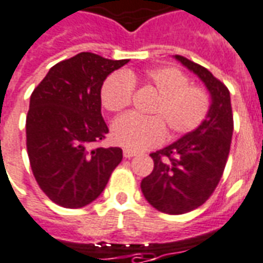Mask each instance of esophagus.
<instances>
[{"mask_svg":"<svg viewBox=\"0 0 263 263\" xmlns=\"http://www.w3.org/2000/svg\"><path fill=\"white\" fill-rule=\"evenodd\" d=\"M123 155H124V158H133L134 155H136V153L132 150H123Z\"/></svg>","mask_w":263,"mask_h":263,"instance_id":"obj_1","label":"esophagus"}]
</instances>
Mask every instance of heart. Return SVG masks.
Wrapping results in <instances>:
<instances>
[{
  "label": "heart",
  "mask_w": 263,
  "mask_h": 263,
  "mask_svg": "<svg viewBox=\"0 0 263 263\" xmlns=\"http://www.w3.org/2000/svg\"><path fill=\"white\" fill-rule=\"evenodd\" d=\"M143 82L153 88L158 97L143 118L124 115L112 124V139L126 150L143 151L160 145L165 140L166 130L172 136H183L197 129L206 119L210 108L208 91L189 84V77L171 66L154 67L141 76L132 71H116L103 81L101 101L109 112H122L132 103L134 82Z\"/></svg>",
  "instance_id": "heart-1"
}]
</instances>
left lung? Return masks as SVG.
I'll list each match as a JSON object with an SVG mask.
<instances>
[{
	"instance_id": "1",
	"label": "left lung",
	"mask_w": 263,
	"mask_h": 263,
	"mask_svg": "<svg viewBox=\"0 0 263 263\" xmlns=\"http://www.w3.org/2000/svg\"><path fill=\"white\" fill-rule=\"evenodd\" d=\"M206 85L212 105L202 124L165 148L153 153L154 170L141 181L151 206L166 214L192 212L212 196L229 158L234 122L229 88L186 57L175 55Z\"/></svg>"
}]
</instances>
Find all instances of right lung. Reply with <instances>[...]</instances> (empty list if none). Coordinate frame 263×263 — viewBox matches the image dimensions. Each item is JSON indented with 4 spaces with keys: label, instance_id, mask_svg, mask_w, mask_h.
Instances as JSON below:
<instances>
[{
    "label": "right lung",
    "instance_id": "right-lung-1",
    "mask_svg": "<svg viewBox=\"0 0 263 263\" xmlns=\"http://www.w3.org/2000/svg\"><path fill=\"white\" fill-rule=\"evenodd\" d=\"M129 60L80 53L53 66L30 95L26 148L40 189L61 208L93 202L123 158L119 147L92 143L109 132L101 113L106 77Z\"/></svg>",
    "mask_w": 263,
    "mask_h": 263
}]
</instances>
